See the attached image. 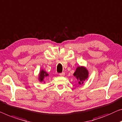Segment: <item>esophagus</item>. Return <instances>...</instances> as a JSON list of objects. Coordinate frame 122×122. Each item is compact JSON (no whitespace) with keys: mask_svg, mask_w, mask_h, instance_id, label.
<instances>
[{"mask_svg":"<svg viewBox=\"0 0 122 122\" xmlns=\"http://www.w3.org/2000/svg\"><path fill=\"white\" fill-rule=\"evenodd\" d=\"M59 75L60 76H64L65 75V72H62L61 73H59Z\"/></svg>","mask_w":122,"mask_h":122,"instance_id":"1","label":"esophagus"}]
</instances>
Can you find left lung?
<instances>
[{
    "label": "left lung",
    "instance_id": "obj_1",
    "mask_svg": "<svg viewBox=\"0 0 122 122\" xmlns=\"http://www.w3.org/2000/svg\"><path fill=\"white\" fill-rule=\"evenodd\" d=\"M73 76L77 78V79L79 81V84H83V81L85 79L88 78V70L84 67H78L76 69L75 72L73 74Z\"/></svg>",
    "mask_w": 122,
    "mask_h": 122
}]
</instances>
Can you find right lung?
I'll return each mask as SVG.
<instances>
[{
    "label": "right lung",
    "instance_id": "1",
    "mask_svg": "<svg viewBox=\"0 0 122 122\" xmlns=\"http://www.w3.org/2000/svg\"><path fill=\"white\" fill-rule=\"evenodd\" d=\"M49 75L48 74L46 73V72H45L44 71L41 70V72H40V74H39V81H43L44 78L45 77H47Z\"/></svg>",
    "mask_w": 122,
    "mask_h": 122
}]
</instances>
